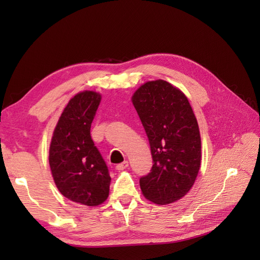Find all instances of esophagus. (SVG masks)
<instances>
[{
  "label": "esophagus",
  "mask_w": 260,
  "mask_h": 260,
  "mask_svg": "<svg viewBox=\"0 0 260 260\" xmlns=\"http://www.w3.org/2000/svg\"><path fill=\"white\" fill-rule=\"evenodd\" d=\"M127 167H128V162L125 161V162H123V163H120V164H117V165H116V170L121 171V170L126 169Z\"/></svg>",
  "instance_id": "obj_1"
}]
</instances>
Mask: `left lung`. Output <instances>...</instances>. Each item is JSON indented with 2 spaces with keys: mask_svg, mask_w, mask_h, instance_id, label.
<instances>
[{
  "mask_svg": "<svg viewBox=\"0 0 260 260\" xmlns=\"http://www.w3.org/2000/svg\"><path fill=\"white\" fill-rule=\"evenodd\" d=\"M150 142L153 167L140 179L143 196L156 204L190 191L201 164V137L185 95L170 82L147 81L132 97Z\"/></svg>",
  "mask_w": 260,
  "mask_h": 260,
  "instance_id": "left-lung-1",
  "label": "left lung"
}]
</instances>
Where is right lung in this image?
Returning <instances> with one entry per match:
<instances>
[{
  "label": "right lung",
  "mask_w": 260,
  "mask_h": 260,
  "mask_svg": "<svg viewBox=\"0 0 260 260\" xmlns=\"http://www.w3.org/2000/svg\"><path fill=\"white\" fill-rule=\"evenodd\" d=\"M101 101V93L90 90L71 98L53 131L49 150V164L60 193L88 207L106 201L112 180L90 136Z\"/></svg>",
  "instance_id": "right-lung-1"
}]
</instances>
